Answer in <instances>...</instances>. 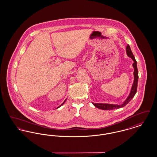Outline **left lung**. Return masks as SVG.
<instances>
[{
    "mask_svg": "<svg viewBox=\"0 0 157 157\" xmlns=\"http://www.w3.org/2000/svg\"><path fill=\"white\" fill-rule=\"evenodd\" d=\"M126 51H127V55L130 57L133 60L134 63L132 64L133 67L134 68V83L132 86V88L131 92L127 98V99L124 102V103L121 105H113L109 104H98V103H94L92 102L93 105L99 109H102V110H111V109H118L122 108L125 106L126 105L134 98L136 93L137 90V86H138V68H137V63L135 59L133 53L131 51V49L130 48L129 45H127V48H126Z\"/></svg>",
    "mask_w": 157,
    "mask_h": 157,
    "instance_id": "8db88e82",
    "label": "left lung"
}]
</instances>
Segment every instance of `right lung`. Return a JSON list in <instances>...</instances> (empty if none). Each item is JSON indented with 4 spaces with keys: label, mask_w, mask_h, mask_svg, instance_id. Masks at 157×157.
Masks as SVG:
<instances>
[{
    "label": "right lung",
    "mask_w": 157,
    "mask_h": 157,
    "mask_svg": "<svg viewBox=\"0 0 157 157\" xmlns=\"http://www.w3.org/2000/svg\"><path fill=\"white\" fill-rule=\"evenodd\" d=\"M65 101H66V100H65ZM65 101H64V102H63V103H62V104L60 105L59 106V107H60V106H62V105H63V104H64V103H65ZM59 107H58V108H59Z\"/></svg>",
    "instance_id": "add662e5"
}]
</instances>
